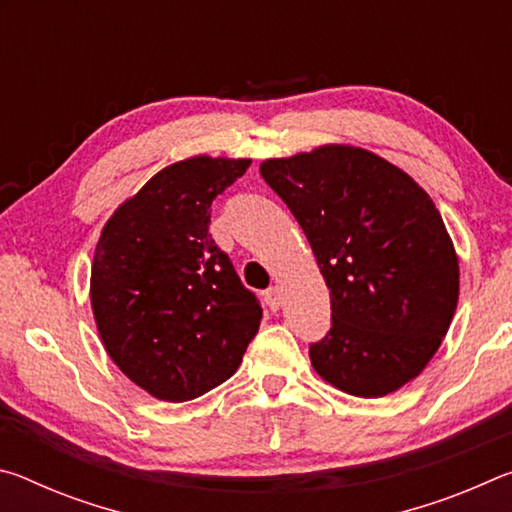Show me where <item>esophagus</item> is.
<instances>
[{
	"label": "esophagus",
	"instance_id": "1",
	"mask_svg": "<svg viewBox=\"0 0 512 512\" xmlns=\"http://www.w3.org/2000/svg\"><path fill=\"white\" fill-rule=\"evenodd\" d=\"M264 300H266L268 307H271L273 311H277V309H280V305H282V289L280 287H271V289L264 293Z\"/></svg>",
	"mask_w": 512,
	"mask_h": 512
}]
</instances>
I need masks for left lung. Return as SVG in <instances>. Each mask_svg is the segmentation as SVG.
I'll return each mask as SVG.
<instances>
[{"instance_id":"left-lung-1","label":"left lung","mask_w":512,"mask_h":512,"mask_svg":"<svg viewBox=\"0 0 512 512\" xmlns=\"http://www.w3.org/2000/svg\"><path fill=\"white\" fill-rule=\"evenodd\" d=\"M259 173L307 235L332 300V329L309 348L311 366L348 395L400 391L438 352L461 287L431 196L352 144L268 158Z\"/></svg>"}]
</instances>
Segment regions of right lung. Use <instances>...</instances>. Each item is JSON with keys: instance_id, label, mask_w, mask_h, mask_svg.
<instances>
[{"instance_id": "right-lung-1", "label": "right lung", "mask_w": 512, "mask_h": 512, "mask_svg": "<svg viewBox=\"0 0 512 512\" xmlns=\"http://www.w3.org/2000/svg\"><path fill=\"white\" fill-rule=\"evenodd\" d=\"M250 158L192 155L160 169L101 230L90 305L108 357L164 402L212 391L239 368L262 307L210 235V207Z\"/></svg>"}]
</instances>
